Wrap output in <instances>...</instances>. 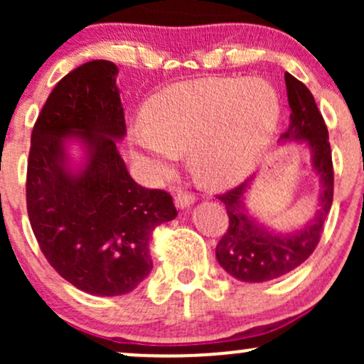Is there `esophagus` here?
Segmentation results:
<instances>
[{"label":"esophagus","instance_id":"1","mask_svg":"<svg viewBox=\"0 0 364 364\" xmlns=\"http://www.w3.org/2000/svg\"><path fill=\"white\" fill-rule=\"evenodd\" d=\"M195 195L191 193H183V191H179V193L174 196V203H176L178 208H188L190 205H193L195 203Z\"/></svg>","mask_w":364,"mask_h":364}]
</instances>
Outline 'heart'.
<instances>
[{
  "label": "heart",
  "mask_w": 364,
  "mask_h": 364,
  "mask_svg": "<svg viewBox=\"0 0 364 364\" xmlns=\"http://www.w3.org/2000/svg\"><path fill=\"white\" fill-rule=\"evenodd\" d=\"M281 116L277 92L262 78H205L154 95L129 140L154 176H168L188 149L193 173L210 186L241 181L269 147Z\"/></svg>",
  "instance_id": "heart-1"
}]
</instances>
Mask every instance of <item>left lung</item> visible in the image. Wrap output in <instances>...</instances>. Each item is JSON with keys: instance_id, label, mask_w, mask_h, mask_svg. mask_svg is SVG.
<instances>
[{"instance_id": "obj_1", "label": "left lung", "mask_w": 364, "mask_h": 364, "mask_svg": "<svg viewBox=\"0 0 364 364\" xmlns=\"http://www.w3.org/2000/svg\"><path fill=\"white\" fill-rule=\"evenodd\" d=\"M291 114L289 127L279 144L301 141L310 150L311 168L320 178V198L316 214L301 229L275 232L250 214L245 200L253 178L225 191L217 198L225 205L229 228L215 248L219 265L243 282H267L298 269L318 245L323 224L333 200V166L328 129L321 118L311 92L303 82L284 75Z\"/></svg>"}]
</instances>
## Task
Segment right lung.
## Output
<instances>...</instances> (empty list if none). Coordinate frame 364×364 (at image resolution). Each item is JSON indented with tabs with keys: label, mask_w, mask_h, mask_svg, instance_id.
<instances>
[{
	"label": "right lung",
	"mask_w": 364,
	"mask_h": 364,
	"mask_svg": "<svg viewBox=\"0 0 364 364\" xmlns=\"http://www.w3.org/2000/svg\"><path fill=\"white\" fill-rule=\"evenodd\" d=\"M118 66L89 61L56 83L31 136L27 212L41 252L65 281L121 296L152 270L150 235L178 215L173 196L133 181L116 141L127 135ZM82 147V162L68 145Z\"/></svg>",
	"instance_id": "obj_1"
}]
</instances>
